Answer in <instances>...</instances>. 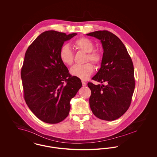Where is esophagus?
<instances>
[{
	"label": "esophagus",
	"mask_w": 157,
	"mask_h": 157,
	"mask_svg": "<svg viewBox=\"0 0 157 157\" xmlns=\"http://www.w3.org/2000/svg\"><path fill=\"white\" fill-rule=\"evenodd\" d=\"M82 86H85L86 85V83L84 81H82Z\"/></svg>",
	"instance_id": "obj_1"
}]
</instances>
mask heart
Instances as JSON below:
<instances>
[{"mask_svg":"<svg viewBox=\"0 0 157 157\" xmlns=\"http://www.w3.org/2000/svg\"><path fill=\"white\" fill-rule=\"evenodd\" d=\"M74 46L84 52L87 53L85 62L90 61L95 65H99L102 60L101 53L94 50L95 45L86 37H81L74 42ZM59 58L61 62L67 66L71 65L74 62V54L71 47L68 45H63L59 51ZM94 67L90 63L83 65H75L71 68L70 74L82 80L88 79L94 72Z\"/></svg>","mask_w":157,"mask_h":157,"instance_id":"1","label":"heart"}]
</instances>
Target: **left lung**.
Wrapping results in <instances>:
<instances>
[{"mask_svg": "<svg viewBox=\"0 0 157 157\" xmlns=\"http://www.w3.org/2000/svg\"><path fill=\"white\" fill-rule=\"evenodd\" d=\"M99 39L104 50L101 67L92 79L106 85L88 82L90 108L98 118L113 121L129 108L135 89L134 69L127 49L116 35L107 30L86 34Z\"/></svg>", "mask_w": 157, "mask_h": 157, "instance_id": "left-lung-1", "label": "left lung"}]
</instances>
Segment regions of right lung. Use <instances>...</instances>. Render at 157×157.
<instances>
[{
  "label": "right lung",
  "mask_w": 157,
  "mask_h": 157,
  "mask_svg": "<svg viewBox=\"0 0 157 157\" xmlns=\"http://www.w3.org/2000/svg\"><path fill=\"white\" fill-rule=\"evenodd\" d=\"M76 35L46 31L25 53L21 70L25 100L31 111L46 123L57 124L67 117L70 101L82 86L81 79L70 75L59 58L63 43Z\"/></svg>",
  "instance_id": "add662e5"
}]
</instances>
